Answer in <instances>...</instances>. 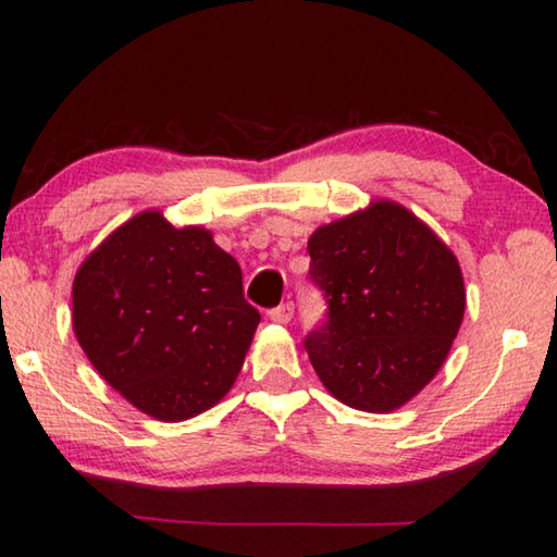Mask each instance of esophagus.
<instances>
[{"label": "esophagus", "instance_id": "34e87169", "mask_svg": "<svg viewBox=\"0 0 557 557\" xmlns=\"http://www.w3.org/2000/svg\"><path fill=\"white\" fill-rule=\"evenodd\" d=\"M269 319H271L273 323H288L290 319H294V304L286 301V304L276 306V308H271Z\"/></svg>", "mask_w": 557, "mask_h": 557}]
</instances>
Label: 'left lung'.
<instances>
[{
  "instance_id": "1",
  "label": "left lung",
  "mask_w": 557,
  "mask_h": 557,
  "mask_svg": "<svg viewBox=\"0 0 557 557\" xmlns=\"http://www.w3.org/2000/svg\"><path fill=\"white\" fill-rule=\"evenodd\" d=\"M311 281L329 304L304 346L331 396L368 413L396 410L446 361L466 313L458 259L393 201L308 238Z\"/></svg>"
}]
</instances>
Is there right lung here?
Masks as SVG:
<instances>
[{
	"label": "right lung",
	"mask_w": 557,
	"mask_h": 557,
	"mask_svg": "<svg viewBox=\"0 0 557 557\" xmlns=\"http://www.w3.org/2000/svg\"><path fill=\"white\" fill-rule=\"evenodd\" d=\"M72 323L101 379L157 421H186L226 396L261 313L242 267L201 226L141 211L109 234L72 286Z\"/></svg>",
	"instance_id": "obj_1"
}]
</instances>
